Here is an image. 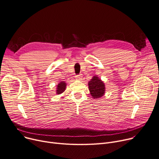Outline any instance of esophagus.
Segmentation results:
<instances>
[{"instance_id": "1", "label": "esophagus", "mask_w": 159, "mask_h": 159, "mask_svg": "<svg viewBox=\"0 0 159 159\" xmlns=\"http://www.w3.org/2000/svg\"><path fill=\"white\" fill-rule=\"evenodd\" d=\"M82 77V74H79V75H77L75 76V79H76L77 80H81Z\"/></svg>"}]
</instances>
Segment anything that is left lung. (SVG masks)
<instances>
[{"label":"left lung","instance_id":"left-lung-1","mask_svg":"<svg viewBox=\"0 0 159 159\" xmlns=\"http://www.w3.org/2000/svg\"><path fill=\"white\" fill-rule=\"evenodd\" d=\"M90 94L94 98L102 97L105 93L104 83L98 79V77L94 76L88 83Z\"/></svg>","mask_w":159,"mask_h":159}]
</instances>
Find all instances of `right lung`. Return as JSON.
<instances>
[{
	"label": "right lung",
	"mask_w": 159,
	"mask_h": 159,
	"mask_svg": "<svg viewBox=\"0 0 159 159\" xmlns=\"http://www.w3.org/2000/svg\"><path fill=\"white\" fill-rule=\"evenodd\" d=\"M66 83L63 81V82H61L58 85H57V94H59L62 93H63L65 91V89H66Z\"/></svg>",
	"instance_id": "obj_1"
}]
</instances>
